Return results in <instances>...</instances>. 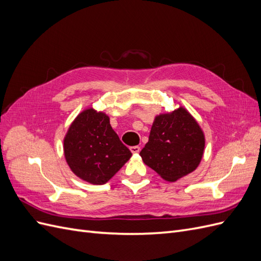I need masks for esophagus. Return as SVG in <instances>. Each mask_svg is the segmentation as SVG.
I'll list each match as a JSON object with an SVG mask.
<instances>
[{
	"label": "esophagus",
	"instance_id": "esophagus-1",
	"mask_svg": "<svg viewBox=\"0 0 261 261\" xmlns=\"http://www.w3.org/2000/svg\"><path fill=\"white\" fill-rule=\"evenodd\" d=\"M129 149H130L132 153H134V154H136V153H138V152L140 151V147H138V146H134V147H130Z\"/></svg>",
	"mask_w": 261,
	"mask_h": 261
}]
</instances>
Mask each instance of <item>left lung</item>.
Instances as JSON below:
<instances>
[{"label": "left lung", "instance_id": "1", "mask_svg": "<svg viewBox=\"0 0 261 261\" xmlns=\"http://www.w3.org/2000/svg\"><path fill=\"white\" fill-rule=\"evenodd\" d=\"M204 144L198 122L184 107H178L154 117L149 141L140 156L163 179L175 181L198 168Z\"/></svg>", "mask_w": 261, "mask_h": 261}]
</instances>
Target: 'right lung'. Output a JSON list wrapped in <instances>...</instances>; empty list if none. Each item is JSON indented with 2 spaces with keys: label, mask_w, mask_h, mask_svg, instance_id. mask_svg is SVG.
Listing matches in <instances>:
<instances>
[{
  "label": "right lung",
  "mask_w": 261,
  "mask_h": 261,
  "mask_svg": "<svg viewBox=\"0 0 261 261\" xmlns=\"http://www.w3.org/2000/svg\"><path fill=\"white\" fill-rule=\"evenodd\" d=\"M69 169L92 185H103L127 162L132 152L122 144L102 111L87 108L69 125L63 140Z\"/></svg>",
  "instance_id": "right-lung-1"
}]
</instances>
